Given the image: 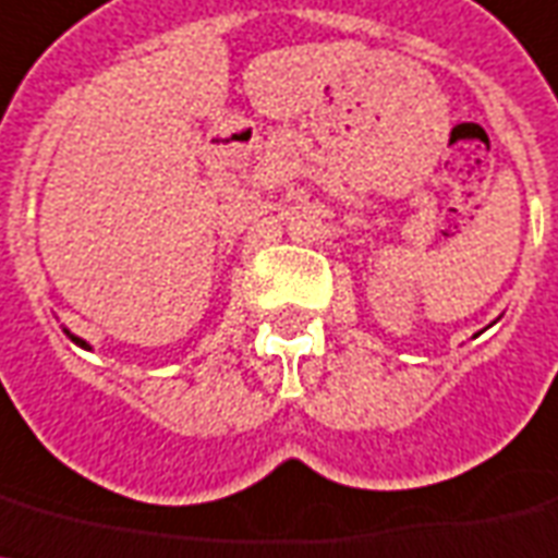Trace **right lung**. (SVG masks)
I'll use <instances>...</instances> for the list:
<instances>
[{
    "label": "right lung",
    "mask_w": 558,
    "mask_h": 558,
    "mask_svg": "<svg viewBox=\"0 0 558 558\" xmlns=\"http://www.w3.org/2000/svg\"><path fill=\"white\" fill-rule=\"evenodd\" d=\"M65 333H69V340H71V342H77L80 349H92V345H88L86 340H80V337H74V333H71V331H65Z\"/></svg>",
    "instance_id": "obj_1"
}]
</instances>
